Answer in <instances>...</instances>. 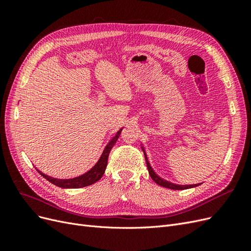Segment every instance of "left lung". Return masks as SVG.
<instances>
[{"mask_svg": "<svg viewBox=\"0 0 251 251\" xmlns=\"http://www.w3.org/2000/svg\"><path fill=\"white\" fill-rule=\"evenodd\" d=\"M143 153H144V157H146V161H147V166H148V170H149V174H150V176H151V178L153 179L157 184H159V185H161V186H163V187H168V188H171V189H179V191H181V189H187V188H192V187H196L197 185H199V184H192V185H177V184H173V183H171V182H169V181H165V180H163V179H161L160 177L159 176H157V175L155 174V172L153 171V169H151V166L150 165V162H149V160H148V157H147V155H146V151H144V150H143Z\"/></svg>", "mask_w": 251, "mask_h": 251, "instance_id": "obj_1", "label": "left lung"}]
</instances>
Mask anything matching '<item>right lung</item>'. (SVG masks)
I'll return each mask as SVG.
<instances>
[{
    "mask_svg": "<svg viewBox=\"0 0 251 251\" xmlns=\"http://www.w3.org/2000/svg\"><path fill=\"white\" fill-rule=\"evenodd\" d=\"M121 130L123 128H120V130L117 132L116 136L114 137L105 149L103 150V153L101 154V157L100 158V160L98 162L93 166L92 169H91L89 172H87L85 175H82V176L76 177V178H73V179H67V180H62V179H55V178H52V177H48L46 175H44L42 172H39L44 178H46L49 182H51L52 184H54L58 187H63V188H79V187H85L88 185H91L95 183L98 180H100L102 175L104 174L105 168H107V164H108V158H109V154L112 150V148L114 147V144L116 143L117 139L119 138V135L121 133Z\"/></svg>",
    "mask_w": 251,
    "mask_h": 251,
    "instance_id": "1",
    "label": "right lung"
}]
</instances>
